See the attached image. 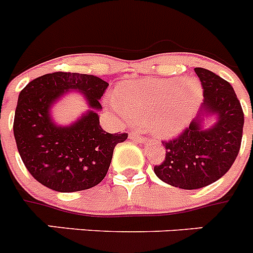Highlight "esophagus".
Here are the masks:
<instances>
[{"mask_svg":"<svg viewBox=\"0 0 253 253\" xmlns=\"http://www.w3.org/2000/svg\"><path fill=\"white\" fill-rule=\"evenodd\" d=\"M128 137L131 140H136V141H140V142H142L145 140L144 136H142L141 133L136 132V131H131V132H129V135H128Z\"/></svg>","mask_w":253,"mask_h":253,"instance_id":"1","label":"esophagus"}]
</instances>
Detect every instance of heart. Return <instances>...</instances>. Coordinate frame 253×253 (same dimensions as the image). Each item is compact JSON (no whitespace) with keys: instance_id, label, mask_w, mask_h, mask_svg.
I'll return each instance as SVG.
<instances>
[{"instance_id":"obj_1","label":"heart","mask_w":253,"mask_h":253,"mask_svg":"<svg viewBox=\"0 0 253 253\" xmlns=\"http://www.w3.org/2000/svg\"><path fill=\"white\" fill-rule=\"evenodd\" d=\"M201 99L203 87L195 79H146L118 85L113 107L125 120L149 122L155 135L169 137L187 126Z\"/></svg>"}]
</instances>
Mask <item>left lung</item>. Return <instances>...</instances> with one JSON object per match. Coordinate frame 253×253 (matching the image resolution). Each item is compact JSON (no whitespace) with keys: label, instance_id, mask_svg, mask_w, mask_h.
<instances>
[{"label":"left lung","instance_id":"1","mask_svg":"<svg viewBox=\"0 0 253 253\" xmlns=\"http://www.w3.org/2000/svg\"><path fill=\"white\" fill-rule=\"evenodd\" d=\"M204 94L203 111L216 114L218 122L204 129L199 117L177 137L162 141L166 158L154 172L166 183L196 190L214 183L233 166L243 135L242 107L232 85L206 69L196 67Z\"/></svg>","mask_w":253,"mask_h":253}]
</instances>
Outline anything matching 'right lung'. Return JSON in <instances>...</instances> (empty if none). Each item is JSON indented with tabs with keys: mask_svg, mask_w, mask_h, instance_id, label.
<instances>
[{
	"mask_svg": "<svg viewBox=\"0 0 253 253\" xmlns=\"http://www.w3.org/2000/svg\"><path fill=\"white\" fill-rule=\"evenodd\" d=\"M108 83L93 75L52 72L34 79L19 94L14 136L24 166L39 183L58 192L91 188L104 179L114 146L127 133L105 132L96 109ZM69 88L79 89L93 108L70 127H57L50 105Z\"/></svg>",
	"mask_w": 253,
	"mask_h": 253,
	"instance_id": "right-lung-1",
	"label": "right lung"
}]
</instances>
